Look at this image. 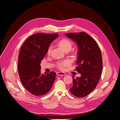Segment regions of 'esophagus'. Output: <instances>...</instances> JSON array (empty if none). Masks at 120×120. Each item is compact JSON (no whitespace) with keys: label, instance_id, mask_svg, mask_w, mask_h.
<instances>
[{"label":"esophagus","instance_id":"esophagus-1","mask_svg":"<svg viewBox=\"0 0 120 120\" xmlns=\"http://www.w3.org/2000/svg\"><path fill=\"white\" fill-rule=\"evenodd\" d=\"M57 75H58V76H65L66 75V74L63 72H57Z\"/></svg>","mask_w":120,"mask_h":120}]
</instances>
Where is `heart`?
I'll list each match as a JSON object with an SVG mask.
<instances>
[{
    "mask_svg": "<svg viewBox=\"0 0 120 120\" xmlns=\"http://www.w3.org/2000/svg\"><path fill=\"white\" fill-rule=\"evenodd\" d=\"M58 45L60 46L63 49L65 52L70 51L71 49L72 46V42L69 40L68 39H62L60 40L58 42ZM52 49V47L49 46L48 49L47 53L48 54H50L51 52ZM71 62L68 60H64L58 62L57 63V66L58 68H59L61 70H64L65 68L70 65Z\"/></svg>",
    "mask_w": 120,
    "mask_h": 120,
    "instance_id": "b5f03b06",
    "label": "heart"
}]
</instances>
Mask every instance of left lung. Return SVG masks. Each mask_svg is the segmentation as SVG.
Segmentation results:
<instances>
[{
	"label": "left lung",
	"mask_w": 120,
	"mask_h": 120,
	"mask_svg": "<svg viewBox=\"0 0 120 120\" xmlns=\"http://www.w3.org/2000/svg\"><path fill=\"white\" fill-rule=\"evenodd\" d=\"M65 35L77 45L76 68L81 74L80 77L72 76L73 86L70 91L77 97H84L95 89L99 82L103 68L101 52L97 42L86 33Z\"/></svg>",
	"instance_id": "8db88e82"
}]
</instances>
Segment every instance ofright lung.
Returning <instances> with one entry per match:
<instances>
[{
	"label": "right lung",
	"instance_id": "1",
	"mask_svg": "<svg viewBox=\"0 0 120 120\" xmlns=\"http://www.w3.org/2000/svg\"><path fill=\"white\" fill-rule=\"evenodd\" d=\"M58 34L38 33L25 41L18 56V70L23 86L35 96L47 93L53 85L56 73L41 72V61L51 43Z\"/></svg>",
	"mask_w": 120,
	"mask_h": 120
}]
</instances>
